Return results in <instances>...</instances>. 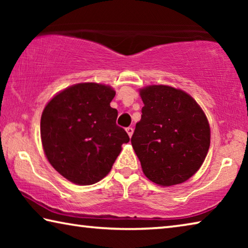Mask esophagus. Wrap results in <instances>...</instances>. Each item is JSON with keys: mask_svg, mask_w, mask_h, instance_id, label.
<instances>
[{"mask_svg": "<svg viewBox=\"0 0 248 248\" xmlns=\"http://www.w3.org/2000/svg\"><path fill=\"white\" fill-rule=\"evenodd\" d=\"M125 130H127L128 136H129L130 138H131V137H132V134H133V128H132V127H128V128L125 129Z\"/></svg>", "mask_w": 248, "mask_h": 248, "instance_id": "1", "label": "esophagus"}]
</instances>
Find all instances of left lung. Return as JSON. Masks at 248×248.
Here are the masks:
<instances>
[{"label":"left lung","instance_id":"8db88e82","mask_svg":"<svg viewBox=\"0 0 248 248\" xmlns=\"http://www.w3.org/2000/svg\"><path fill=\"white\" fill-rule=\"evenodd\" d=\"M144 106L131 138L144 175L159 186L186 182L210 146L207 117L185 92L166 85L140 91Z\"/></svg>","mask_w":248,"mask_h":248}]
</instances>
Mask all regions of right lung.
I'll list each match as a JSON object with an SVG mask.
<instances>
[{
    "mask_svg": "<svg viewBox=\"0 0 248 248\" xmlns=\"http://www.w3.org/2000/svg\"><path fill=\"white\" fill-rule=\"evenodd\" d=\"M116 92L97 83H81L54 96L40 120L41 141L53 169L70 182L92 185L103 179L130 138L116 124L110 107Z\"/></svg>",
    "mask_w": 248,
    "mask_h": 248,
    "instance_id": "add662e5",
    "label": "right lung"
}]
</instances>
